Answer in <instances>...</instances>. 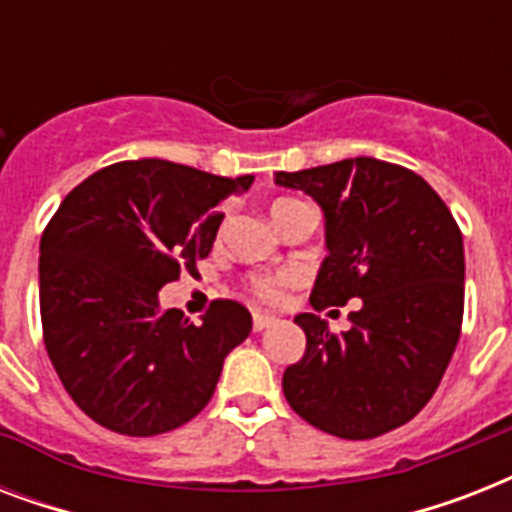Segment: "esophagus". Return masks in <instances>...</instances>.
I'll list each match as a JSON object with an SVG mask.
<instances>
[{
    "mask_svg": "<svg viewBox=\"0 0 512 512\" xmlns=\"http://www.w3.org/2000/svg\"><path fill=\"white\" fill-rule=\"evenodd\" d=\"M271 324H276V319L268 316V313H255V316H252V327H255V332H263V329H268Z\"/></svg>",
    "mask_w": 512,
    "mask_h": 512,
    "instance_id": "esophagus-1",
    "label": "esophagus"
}]
</instances>
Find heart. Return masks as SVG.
I'll return each mask as SVG.
<instances>
[{
	"label": "heart",
	"instance_id": "b5f03b06",
	"mask_svg": "<svg viewBox=\"0 0 512 512\" xmlns=\"http://www.w3.org/2000/svg\"><path fill=\"white\" fill-rule=\"evenodd\" d=\"M295 204H303V201H295V199H279L273 201V217L279 215V212H284L287 207H295ZM249 292H252V297L255 300H260V303H279L281 300V284L276 279H271V276H255V279H249Z\"/></svg>",
	"mask_w": 512,
	"mask_h": 512
}]
</instances>
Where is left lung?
Here are the masks:
<instances>
[{
	"label": "left lung",
	"instance_id": "8db88e82",
	"mask_svg": "<svg viewBox=\"0 0 512 512\" xmlns=\"http://www.w3.org/2000/svg\"><path fill=\"white\" fill-rule=\"evenodd\" d=\"M276 183L313 196L327 217L313 308L361 300L340 335L316 313L295 316L305 356L281 380L289 406L348 441L401 428L436 393L460 340V225L417 172L372 156L276 172Z\"/></svg>",
	"mask_w": 512,
	"mask_h": 512
}]
</instances>
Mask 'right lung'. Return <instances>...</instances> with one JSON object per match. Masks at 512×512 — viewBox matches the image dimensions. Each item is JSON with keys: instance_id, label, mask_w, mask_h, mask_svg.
<instances>
[{"instance_id": "right-lung-1", "label": "right lung", "mask_w": 512, "mask_h": 512, "mask_svg": "<svg viewBox=\"0 0 512 512\" xmlns=\"http://www.w3.org/2000/svg\"><path fill=\"white\" fill-rule=\"evenodd\" d=\"M255 177H220L164 159L116 162L68 193L39 244L44 348L90 420L122 436H159L193 420L225 356L252 332L236 300L201 324L159 311V289L196 273L228 196Z\"/></svg>"}]
</instances>
